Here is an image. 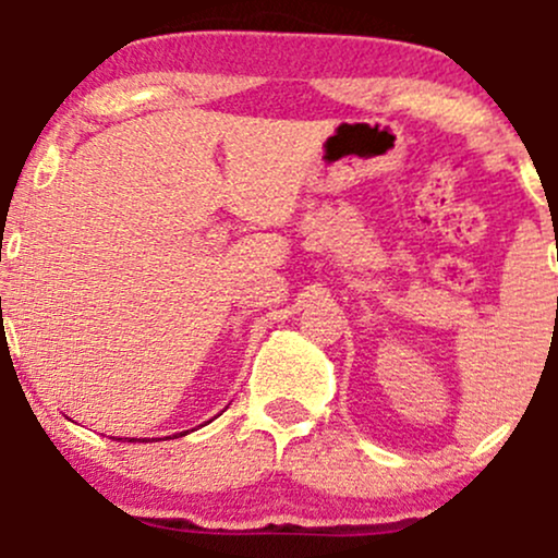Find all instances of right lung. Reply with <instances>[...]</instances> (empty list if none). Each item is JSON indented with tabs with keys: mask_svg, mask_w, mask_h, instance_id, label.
<instances>
[{
	"mask_svg": "<svg viewBox=\"0 0 558 558\" xmlns=\"http://www.w3.org/2000/svg\"><path fill=\"white\" fill-rule=\"evenodd\" d=\"M181 435H185V433H181ZM120 440V438H118ZM131 440H136V438H131Z\"/></svg>",
	"mask_w": 558,
	"mask_h": 558,
	"instance_id": "add662e5",
	"label": "right lung"
}]
</instances>
